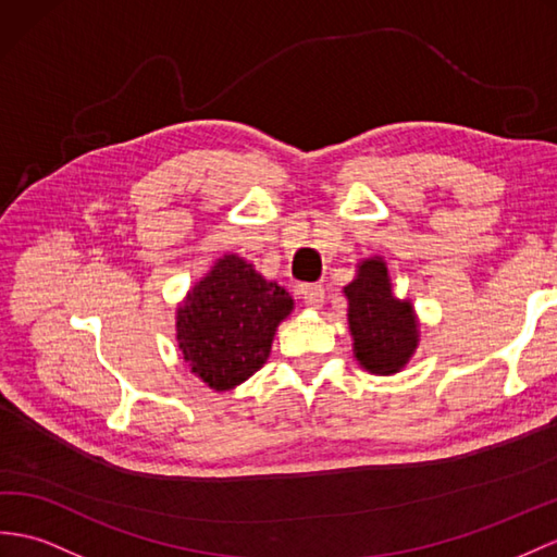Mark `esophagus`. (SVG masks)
I'll use <instances>...</instances> for the list:
<instances>
[{
  "mask_svg": "<svg viewBox=\"0 0 557 557\" xmlns=\"http://www.w3.org/2000/svg\"><path fill=\"white\" fill-rule=\"evenodd\" d=\"M300 295L302 300L309 309H319L323 305V297H325V290L321 283H302L300 286Z\"/></svg>",
  "mask_w": 557,
  "mask_h": 557,
  "instance_id": "34e87169",
  "label": "esophagus"
}]
</instances>
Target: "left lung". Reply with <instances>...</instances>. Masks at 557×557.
<instances>
[{"mask_svg": "<svg viewBox=\"0 0 557 557\" xmlns=\"http://www.w3.org/2000/svg\"><path fill=\"white\" fill-rule=\"evenodd\" d=\"M355 357L375 375L399 373L418 347V319L409 300L392 295L383 257H369L343 288Z\"/></svg>", "mask_w": 557, "mask_h": 557, "instance_id": "1", "label": "left lung"}]
</instances>
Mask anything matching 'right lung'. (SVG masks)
I'll list each match as a JSON object with an SVG mask.
<instances>
[{
	"mask_svg": "<svg viewBox=\"0 0 557 557\" xmlns=\"http://www.w3.org/2000/svg\"><path fill=\"white\" fill-rule=\"evenodd\" d=\"M293 297L257 274L238 255H224L176 309V343L202 383L234 389L269 359Z\"/></svg>",
	"mask_w": 557,
	"mask_h": 557,
	"instance_id": "obj_1",
	"label": "right lung"
}]
</instances>
